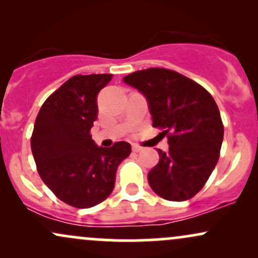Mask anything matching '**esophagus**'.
<instances>
[{
    "label": "esophagus",
    "mask_w": 258,
    "mask_h": 258,
    "mask_svg": "<svg viewBox=\"0 0 258 258\" xmlns=\"http://www.w3.org/2000/svg\"><path fill=\"white\" fill-rule=\"evenodd\" d=\"M142 150H143V148L137 146V144H133V146H132V152L133 153H139V152H142Z\"/></svg>",
    "instance_id": "esophagus-1"
}]
</instances>
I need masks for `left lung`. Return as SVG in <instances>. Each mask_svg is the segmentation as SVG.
I'll return each mask as SVG.
<instances>
[{
	"label": "left lung",
	"instance_id": "1",
	"mask_svg": "<svg viewBox=\"0 0 258 258\" xmlns=\"http://www.w3.org/2000/svg\"><path fill=\"white\" fill-rule=\"evenodd\" d=\"M123 81L146 96L153 127L164 130L170 144L168 152L158 149L150 186L166 200L191 199L220 159L224 127L215 99L193 80L164 68L135 72Z\"/></svg>",
	"mask_w": 258,
	"mask_h": 258
}]
</instances>
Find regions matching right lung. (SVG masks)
<instances>
[{
	"mask_svg": "<svg viewBox=\"0 0 258 258\" xmlns=\"http://www.w3.org/2000/svg\"><path fill=\"white\" fill-rule=\"evenodd\" d=\"M111 74L75 75L41 106L31 136V152L41 179L68 205L88 209L111 194L115 174L131 154L127 142L98 147L91 128L98 115L97 94Z\"/></svg>",
	"mask_w": 258,
	"mask_h": 258,
	"instance_id": "obj_1",
	"label": "right lung"
}]
</instances>
